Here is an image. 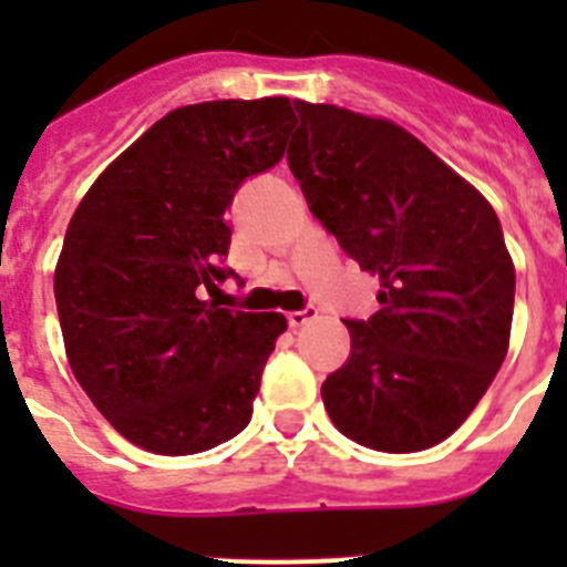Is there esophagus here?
<instances>
[{
    "label": "esophagus",
    "mask_w": 567,
    "mask_h": 567,
    "mask_svg": "<svg viewBox=\"0 0 567 567\" xmlns=\"http://www.w3.org/2000/svg\"><path fill=\"white\" fill-rule=\"evenodd\" d=\"M312 318H318V309L315 307H303V309H298V312H289L287 315V323L292 329H298V327H303V323H309V320Z\"/></svg>",
    "instance_id": "esophagus-1"
}]
</instances>
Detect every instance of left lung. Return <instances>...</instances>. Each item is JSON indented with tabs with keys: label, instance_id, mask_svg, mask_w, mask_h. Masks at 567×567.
<instances>
[{
	"label": "left lung",
	"instance_id": "8db88e82",
	"mask_svg": "<svg viewBox=\"0 0 567 567\" xmlns=\"http://www.w3.org/2000/svg\"><path fill=\"white\" fill-rule=\"evenodd\" d=\"M287 162L327 233L380 278V309L343 320L352 354L320 385L340 432L374 452L443 443L508 352L517 275L477 189L412 133L295 102Z\"/></svg>",
	"mask_w": 567,
	"mask_h": 567
}]
</instances>
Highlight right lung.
Listing matches in <instances>:
<instances>
[{
	"label": "right lung",
	"mask_w": 567,
	"mask_h": 567,
	"mask_svg": "<svg viewBox=\"0 0 567 567\" xmlns=\"http://www.w3.org/2000/svg\"><path fill=\"white\" fill-rule=\"evenodd\" d=\"M289 99L178 107L124 150L70 218L56 264L70 369L115 432L182 457L247 429L287 329L278 312L218 307L238 278L224 218L240 184L284 158Z\"/></svg>",
	"instance_id": "right-lung-1"
}]
</instances>
